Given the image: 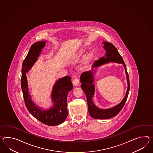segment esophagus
I'll return each instance as SVG.
<instances>
[{
    "label": "esophagus",
    "mask_w": 153,
    "mask_h": 153,
    "mask_svg": "<svg viewBox=\"0 0 153 153\" xmlns=\"http://www.w3.org/2000/svg\"><path fill=\"white\" fill-rule=\"evenodd\" d=\"M72 83H73V85H74V86H78L79 84V80H78V78H74L73 80H72Z\"/></svg>",
    "instance_id": "34e87169"
}]
</instances>
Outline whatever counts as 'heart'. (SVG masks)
<instances>
[{"mask_svg": "<svg viewBox=\"0 0 153 153\" xmlns=\"http://www.w3.org/2000/svg\"><path fill=\"white\" fill-rule=\"evenodd\" d=\"M92 57V53H90L86 56V60H87V61H89Z\"/></svg>", "mask_w": 153, "mask_h": 153, "instance_id": "obj_1", "label": "heart"}]
</instances>
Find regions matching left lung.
<instances>
[{
  "label": "left lung",
  "mask_w": 153,
  "mask_h": 153,
  "mask_svg": "<svg viewBox=\"0 0 153 153\" xmlns=\"http://www.w3.org/2000/svg\"><path fill=\"white\" fill-rule=\"evenodd\" d=\"M103 43L104 44L103 48L106 50V53L105 55L106 57H102L99 60L96 61L94 63H93L92 67H98L104 63H108L109 62L122 63L125 68L127 75V82L128 86L126 96L119 104L112 108L101 109L97 108L92 101V98L94 93V78L92 70L86 71L82 73L80 78L81 82L82 83L81 88L86 94L88 107V112L90 116L92 118L97 119H109L117 116L123 108L125 103L127 101L130 89L129 76L127 72L126 65L124 63L122 57L120 56L118 50L112 43L107 41H104Z\"/></svg>",
  "instance_id": "obj_1"
}]
</instances>
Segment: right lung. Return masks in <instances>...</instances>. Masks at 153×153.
<instances>
[{"instance_id": "1", "label": "right lung", "mask_w": 153, "mask_h": 153, "mask_svg": "<svg viewBox=\"0 0 153 153\" xmlns=\"http://www.w3.org/2000/svg\"><path fill=\"white\" fill-rule=\"evenodd\" d=\"M45 41H40L31 45L22 62L21 87L25 104L28 111L41 123L53 126L63 123L67 118V94L72 90L73 85L70 76H65L56 81L51 94L53 106L48 110H42L38 108L31 100L28 91L26 73L37 60L41 49L45 46Z\"/></svg>"}]
</instances>
